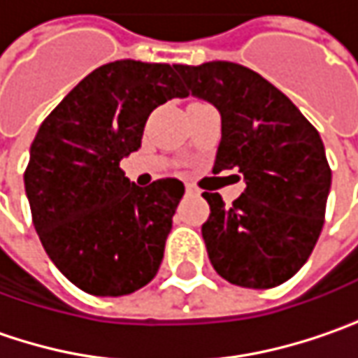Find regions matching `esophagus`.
Wrapping results in <instances>:
<instances>
[{"mask_svg": "<svg viewBox=\"0 0 358 358\" xmlns=\"http://www.w3.org/2000/svg\"><path fill=\"white\" fill-rule=\"evenodd\" d=\"M200 190L196 186H192V184H186V194H190V196H196Z\"/></svg>", "mask_w": 358, "mask_h": 358, "instance_id": "obj_1", "label": "esophagus"}]
</instances>
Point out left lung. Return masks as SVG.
I'll use <instances>...</instances> for the list:
<instances>
[{
	"label": "left lung",
	"mask_w": 358,
	"mask_h": 358,
	"mask_svg": "<svg viewBox=\"0 0 358 358\" xmlns=\"http://www.w3.org/2000/svg\"><path fill=\"white\" fill-rule=\"evenodd\" d=\"M188 93L210 101L222 121L213 172L239 170L241 196L224 206L202 192L208 259L229 284L267 289L308 262L324 224L332 172L324 143L300 109L262 74L237 62L176 64Z\"/></svg>",
	"instance_id": "left-lung-1"
}]
</instances>
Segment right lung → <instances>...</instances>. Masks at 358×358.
<instances>
[{
    "instance_id": "add662e5",
    "label": "right lung",
    "mask_w": 358,
    "mask_h": 358,
    "mask_svg": "<svg viewBox=\"0 0 358 358\" xmlns=\"http://www.w3.org/2000/svg\"><path fill=\"white\" fill-rule=\"evenodd\" d=\"M176 66L115 60L87 74L34 137L24 172L32 222L66 280L93 296H125L159 269L178 178L139 188L119 162L141 145L150 113L186 96Z\"/></svg>"
}]
</instances>
